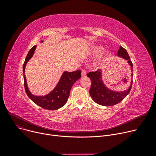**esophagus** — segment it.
<instances>
[{"label": "esophagus", "instance_id": "esophagus-1", "mask_svg": "<svg viewBox=\"0 0 156 156\" xmlns=\"http://www.w3.org/2000/svg\"><path fill=\"white\" fill-rule=\"evenodd\" d=\"M86 75H87V71L85 69H82V71H81V75H82L83 76H84Z\"/></svg>", "mask_w": 156, "mask_h": 156}]
</instances>
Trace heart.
Here are the masks:
<instances>
[{
	"label": "heart",
	"mask_w": 156,
	"mask_h": 156,
	"mask_svg": "<svg viewBox=\"0 0 156 156\" xmlns=\"http://www.w3.org/2000/svg\"><path fill=\"white\" fill-rule=\"evenodd\" d=\"M102 50V48L101 47H99V46H95V47H93L92 48V52L94 54H98ZM111 54L109 52H105L103 55L102 56V60L104 61L106 59H108V57L110 56Z\"/></svg>",
	"instance_id": "obj_1"
}]
</instances>
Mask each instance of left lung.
<instances>
[{
  "label": "left lung",
  "mask_w": 156,
  "mask_h": 156,
  "mask_svg": "<svg viewBox=\"0 0 156 156\" xmlns=\"http://www.w3.org/2000/svg\"><path fill=\"white\" fill-rule=\"evenodd\" d=\"M118 55L128 61L131 69H133V63L130 60V57L122 47H120L118 52ZM133 75V73L132 74ZM87 76L90 78L92 81L91 87L90 88L89 93L92 99L98 104L104 106H112L116 105L123 100L129 94L132 86V81L127 90L123 92H116L106 87L103 83L102 79V71L97 69L96 71L90 72L87 73Z\"/></svg>",
  "instance_id": "1"
}]
</instances>
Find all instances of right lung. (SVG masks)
Segmentation results:
<instances>
[{
  "instance_id": "add662e5",
  "label": "right lung",
  "mask_w": 156,
  "mask_h": 156,
  "mask_svg": "<svg viewBox=\"0 0 156 156\" xmlns=\"http://www.w3.org/2000/svg\"><path fill=\"white\" fill-rule=\"evenodd\" d=\"M36 45L33 47L28 52L23 66L24 85L26 93L30 99L40 107L47 110H56L62 108L66 103L69 96L72 86L81 76V71L77 70L73 72L65 71L59 80L58 83L52 92L45 96H35L31 94L27 86L25 76V66L28 61L34 54Z\"/></svg>"
}]
</instances>
